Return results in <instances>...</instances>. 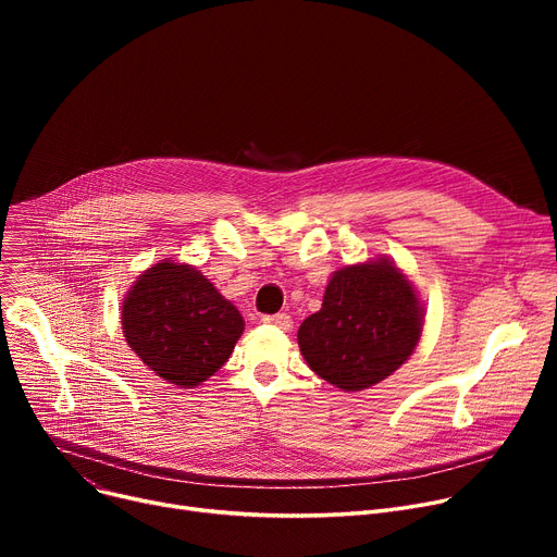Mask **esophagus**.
Wrapping results in <instances>:
<instances>
[{"label":"esophagus","mask_w":557,"mask_h":557,"mask_svg":"<svg viewBox=\"0 0 557 557\" xmlns=\"http://www.w3.org/2000/svg\"><path fill=\"white\" fill-rule=\"evenodd\" d=\"M263 323L271 325V327H277V330H290V325H294V320H290L288 313H271V315H263L261 318Z\"/></svg>","instance_id":"34e87169"}]
</instances>
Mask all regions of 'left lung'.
<instances>
[{"mask_svg":"<svg viewBox=\"0 0 557 557\" xmlns=\"http://www.w3.org/2000/svg\"><path fill=\"white\" fill-rule=\"evenodd\" d=\"M422 309L391 261L347 267L327 284L323 309L298 330L309 368L343 391H363L393 374L416 349Z\"/></svg>","mask_w":557,"mask_h":557,"instance_id":"8db88e82","label":"left lung"}]
</instances>
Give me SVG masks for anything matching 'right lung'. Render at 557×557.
Here are the masks:
<instances>
[{
    "label": "right lung",
    "mask_w": 557,
    "mask_h": 557,
    "mask_svg": "<svg viewBox=\"0 0 557 557\" xmlns=\"http://www.w3.org/2000/svg\"><path fill=\"white\" fill-rule=\"evenodd\" d=\"M122 325L135 355L158 376L194 388L227 361L244 318L196 269L162 261L128 290Z\"/></svg>",
    "instance_id": "obj_1"
}]
</instances>
